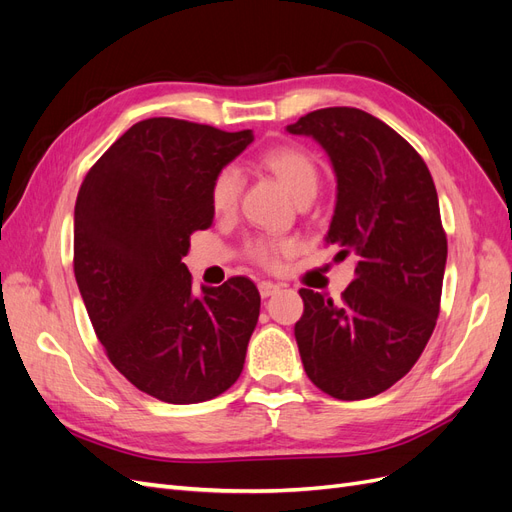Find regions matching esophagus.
Returning <instances> with one entry per match:
<instances>
[{
    "label": "esophagus",
    "instance_id": "esophagus-1",
    "mask_svg": "<svg viewBox=\"0 0 512 512\" xmlns=\"http://www.w3.org/2000/svg\"><path fill=\"white\" fill-rule=\"evenodd\" d=\"M258 290H260V297L267 299V297H271V294H275L277 290H280V286L273 284V282H260Z\"/></svg>",
    "mask_w": 512,
    "mask_h": 512
}]
</instances>
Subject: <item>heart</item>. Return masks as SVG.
Returning <instances> with one entry per match:
<instances>
[{"label":"heart","mask_w":512,"mask_h":512,"mask_svg":"<svg viewBox=\"0 0 512 512\" xmlns=\"http://www.w3.org/2000/svg\"><path fill=\"white\" fill-rule=\"evenodd\" d=\"M258 164L280 181L288 194L297 200L314 198L320 181L318 160L312 151L299 143H277L258 156ZM243 192V175L235 164L215 170L209 183V205L213 213L228 215L235 211ZM297 243L292 239L258 237L247 243V258L265 269L280 267L282 256L292 252Z\"/></svg>","instance_id":"obj_1"}]
</instances>
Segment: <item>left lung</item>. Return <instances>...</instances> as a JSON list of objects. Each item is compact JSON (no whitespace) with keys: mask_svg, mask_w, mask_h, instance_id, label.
Wrapping results in <instances>:
<instances>
[{"mask_svg":"<svg viewBox=\"0 0 512 512\" xmlns=\"http://www.w3.org/2000/svg\"><path fill=\"white\" fill-rule=\"evenodd\" d=\"M288 132L329 153L337 205L327 245L359 256L339 303L299 290L305 374L335 399L374 397L408 374L436 329L446 267L436 185L406 138L361 108H320Z\"/></svg>","mask_w":512,"mask_h":512,"instance_id":"left-lung-1","label":"left lung"}]
</instances>
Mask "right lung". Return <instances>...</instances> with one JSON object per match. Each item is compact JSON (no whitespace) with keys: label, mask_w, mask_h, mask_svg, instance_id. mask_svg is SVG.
Segmentation results:
<instances>
[{"label":"right lung","mask_w":512,"mask_h":512,"mask_svg":"<svg viewBox=\"0 0 512 512\" xmlns=\"http://www.w3.org/2000/svg\"><path fill=\"white\" fill-rule=\"evenodd\" d=\"M254 141L173 117L138 121L89 168L74 207V277L108 361L138 391L198 404L228 391L260 314L250 277L194 297L190 235L213 224L215 170Z\"/></svg>","instance_id":"1"}]
</instances>
